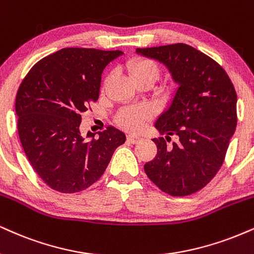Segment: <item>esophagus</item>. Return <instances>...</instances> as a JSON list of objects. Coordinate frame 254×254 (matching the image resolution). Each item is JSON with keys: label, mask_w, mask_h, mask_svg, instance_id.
Returning <instances> with one entry per match:
<instances>
[{"label": "esophagus", "mask_w": 254, "mask_h": 254, "mask_svg": "<svg viewBox=\"0 0 254 254\" xmlns=\"http://www.w3.org/2000/svg\"><path fill=\"white\" fill-rule=\"evenodd\" d=\"M127 139L129 143H132V144H136V143H138L142 140V137L138 136V135H135V133H129V135L127 136Z\"/></svg>", "instance_id": "esophagus-1"}]
</instances>
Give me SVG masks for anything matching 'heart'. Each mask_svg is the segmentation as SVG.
I'll return each mask as SVG.
<instances>
[{
    "instance_id": "1",
    "label": "heart",
    "mask_w": 254,
    "mask_h": 254,
    "mask_svg": "<svg viewBox=\"0 0 254 254\" xmlns=\"http://www.w3.org/2000/svg\"><path fill=\"white\" fill-rule=\"evenodd\" d=\"M127 69L129 71L131 77L135 79L136 82L142 80H150L154 82L160 75V66L151 59L145 58H133L127 63ZM111 78L109 75L104 81V87L108 85ZM150 111L144 106H136V108H127L118 116V122L127 129L137 130L142 127L143 123L149 118Z\"/></svg>"
}]
</instances>
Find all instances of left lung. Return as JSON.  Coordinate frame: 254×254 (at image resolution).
I'll return each instance as SVG.
<instances>
[{"label": "left lung", "mask_w": 254, "mask_h": 254, "mask_svg": "<svg viewBox=\"0 0 254 254\" xmlns=\"http://www.w3.org/2000/svg\"><path fill=\"white\" fill-rule=\"evenodd\" d=\"M136 52L166 65L179 85L170 106L155 123L166 138L152 139L157 154L144 164V172L164 193L190 195L209 183L224 163L237 127L234 86L216 61L189 45ZM174 134L178 140L168 146Z\"/></svg>", "instance_id": "1"}]
</instances>
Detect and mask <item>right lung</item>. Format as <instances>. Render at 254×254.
Instances as JSON below:
<instances>
[{"mask_svg":"<svg viewBox=\"0 0 254 254\" xmlns=\"http://www.w3.org/2000/svg\"><path fill=\"white\" fill-rule=\"evenodd\" d=\"M121 51L63 48L30 68L15 100L21 144L40 179L60 193H78L102 177L124 132L109 127L81 136V115L99 97L102 73Z\"/></svg>","mask_w":254,"mask_h":254,"instance_id":"right-lung-1","label":"right lung"}]
</instances>
